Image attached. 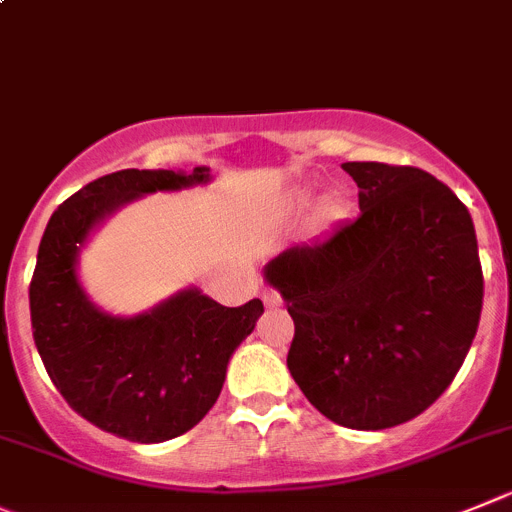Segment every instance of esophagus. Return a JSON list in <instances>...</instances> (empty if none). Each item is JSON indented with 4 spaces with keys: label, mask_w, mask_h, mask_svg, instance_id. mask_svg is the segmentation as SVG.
I'll list each match as a JSON object with an SVG mask.
<instances>
[{
    "label": "esophagus",
    "mask_w": 512,
    "mask_h": 512,
    "mask_svg": "<svg viewBox=\"0 0 512 512\" xmlns=\"http://www.w3.org/2000/svg\"><path fill=\"white\" fill-rule=\"evenodd\" d=\"M264 304H266V309H279L281 304H284V301H281V296L276 294V291H264Z\"/></svg>",
    "instance_id": "obj_1"
}]
</instances>
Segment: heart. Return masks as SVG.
<instances>
[{
  "instance_id": "b5f03b06",
  "label": "heart",
  "mask_w": 512,
  "mask_h": 512,
  "mask_svg": "<svg viewBox=\"0 0 512 512\" xmlns=\"http://www.w3.org/2000/svg\"><path fill=\"white\" fill-rule=\"evenodd\" d=\"M339 211H342V208H339V201H334V198H329V201L321 203L319 218H321V221H332V218L339 216Z\"/></svg>"
}]
</instances>
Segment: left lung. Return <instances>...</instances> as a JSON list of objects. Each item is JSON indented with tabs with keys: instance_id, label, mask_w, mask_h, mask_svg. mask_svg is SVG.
I'll list each match as a JSON object with an SVG mask.
<instances>
[{
	"instance_id": "left-lung-1",
	"label": "left lung",
	"mask_w": 512,
	"mask_h": 512,
	"mask_svg": "<svg viewBox=\"0 0 512 512\" xmlns=\"http://www.w3.org/2000/svg\"><path fill=\"white\" fill-rule=\"evenodd\" d=\"M359 216L264 266L294 319L289 372L349 430L412 420L450 387L478 332L483 269L470 211L410 165L344 163Z\"/></svg>"
}]
</instances>
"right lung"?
I'll return each instance as SVG.
<instances>
[{
  "label": "right lung",
  "instance_id": "right-lung-1",
  "mask_svg": "<svg viewBox=\"0 0 512 512\" xmlns=\"http://www.w3.org/2000/svg\"><path fill=\"white\" fill-rule=\"evenodd\" d=\"M206 183V165L102 175L52 213L37 251L29 311L47 374L77 415L130 442L173 440L208 415L264 304L251 299L231 309L188 286L140 314H110L82 286L80 253L128 203Z\"/></svg>",
  "mask_w": 512,
  "mask_h": 512
}]
</instances>
